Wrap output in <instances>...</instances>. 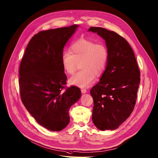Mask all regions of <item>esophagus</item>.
<instances>
[{"instance_id":"esophagus-1","label":"esophagus","mask_w":158,"mask_h":158,"mask_svg":"<svg viewBox=\"0 0 158 158\" xmlns=\"http://www.w3.org/2000/svg\"><path fill=\"white\" fill-rule=\"evenodd\" d=\"M81 91L83 94H84V93H86V92H87V89H81Z\"/></svg>"}]
</instances>
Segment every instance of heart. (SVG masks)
Instances as JSON below:
<instances>
[{
	"mask_svg": "<svg viewBox=\"0 0 158 158\" xmlns=\"http://www.w3.org/2000/svg\"><path fill=\"white\" fill-rule=\"evenodd\" d=\"M108 60L107 46L86 39L73 43L70 52L65 51L61 55L63 69L69 75L75 72L80 62V71L69 80L71 85L79 87H88L93 83L96 75H100L106 66Z\"/></svg>",
	"mask_w": 158,
	"mask_h": 158,
	"instance_id": "obj_1",
	"label": "heart"
}]
</instances>
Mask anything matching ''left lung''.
Here are the masks:
<instances>
[{
	"mask_svg": "<svg viewBox=\"0 0 158 158\" xmlns=\"http://www.w3.org/2000/svg\"><path fill=\"white\" fill-rule=\"evenodd\" d=\"M105 41L108 50L106 68L90 90L93 98L92 121L100 130L115 129L132 113L140 82V72L128 42L117 33L90 27Z\"/></svg>",
	"mask_w": 158,
	"mask_h": 158,
	"instance_id": "1",
	"label": "left lung"
}]
</instances>
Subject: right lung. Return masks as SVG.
I'll use <instances>...</instances> for the list:
<instances>
[{
  "label": "right lung",
  "instance_id": "add662e5",
  "mask_svg": "<svg viewBox=\"0 0 158 158\" xmlns=\"http://www.w3.org/2000/svg\"><path fill=\"white\" fill-rule=\"evenodd\" d=\"M78 25L42 31L28 43L19 68L22 103L38 124L59 131L69 123L70 107L80 99L76 86L66 87L61 55Z\"/></svg>",
  "mask_w": 158,
  "mask_h": 158
}]
</instances>
